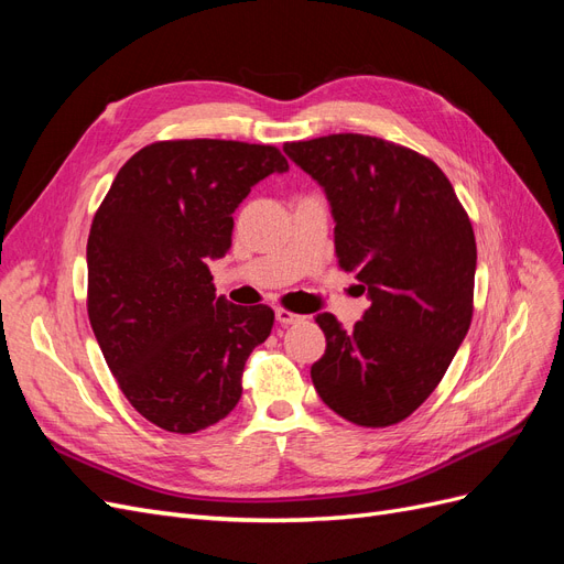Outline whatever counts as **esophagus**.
<instances>
[{"label": "esophagus", "instance_id": "obj_1", "mask_svg": "<svg viewBox=\"0 0 564 564\" xmlns=\"http://www.w3.org/2000/svg\"><path fill=\"white\" fill-rule=\"evenodd\" d=\"M275 317H278V322L282 324V327H289V324H296V322L303 319V315L292 313V311H286V308H278V311H275Z\"/></svg>", "mask_w": 564, "mask_h": 564}]
</instances>
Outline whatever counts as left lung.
<instances>
[{
	"label": "left lung",
	"mask_w": 564,
	"mask_h": 564,
	"mask_svg": "<svg viewBox=\"0 0 564 564\" xmlns=\"http://www.w3.org/2000/svg\"><path fill=\"white\" fill-rule=\"evenodd\" d=\"M284 152L327 195L338 265L371 301L350 332L317 315L327 350L313 386L357 425L400 423L437 388L470 327L468 214L435 162L377 135L332 133Z\"/></svg>",
	"instance_id": "1"
}]
</instances>
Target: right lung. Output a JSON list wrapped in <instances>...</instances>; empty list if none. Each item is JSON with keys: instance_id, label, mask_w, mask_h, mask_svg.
I'll list each match as a JSON object with an SVG mask.
<instances>
[{"instance_id": "add662e5", "label": "right lung", "mask_w": 564, "mask_h": 564, "mask_svg": "<svg viewBox=\"0 0 564 564\" xmlns=\"http://www.w3.org/2000/svg\"><path fill=\"white\" fill-rule=\"evenodd\" d=\"M289 172L272 145L162 141L119 169L87 242L89 319L135 412L169 433H197L242 398L249 352L270 336L268 305L216 296L209 261L232 245L251 187Z\"/></svg>"}]
</instances>
